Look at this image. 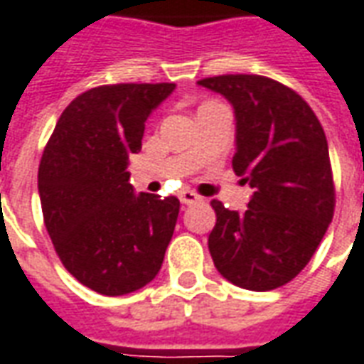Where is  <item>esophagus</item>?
Instances as JSON below:
<instances>
[{"mask_svg":"<svg viewBox=\"0 0 364 364\" xmlns=\"http://www.w3.org/2000/svg\"><path fill=\"white\" fill-rule=\"evenodd\" d=\"M179 200H181L183 204H195L200 203L203 198L196 195V193H193V191H181V193H179Z\"/></svg>","mask_w":364,"mask_h":364,"instance_id":"esophagus-1","label":"esophagus"}]
</instances>
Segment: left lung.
<instances>
[{"label": "left lung", "mask_w": 364, "mask_h": 364, "mask_svg": "<svg viewBox=\"0 0 364 364\" xmlns=\"http://www.w3.org/2000/svg\"><path fill=\"white\" fill-rule=\"evenodd\" d=\"M235 114L233 169L249 183L245 214L212 200L214 266L233 285L270 291L291 282L318 249L333 216L324 129L295 90L260 75L198 80Z\"/></svg>", "instance_id": "1"}]
</instances>
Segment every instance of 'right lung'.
I'll return each mask as SVG.
<instances>
[{"mask_svg":"<svg viewBox=\"0 0 364 364\" xmlns=\"http://www.w3.org/2000/svg\"><path fill=\"white\" fill-rule=\"evenodd\" d=\"M173 82L86 90L59 117L38 169L46 230L80 284L127 295L160 272L175 223V196L134 193L129 156L141 152L144 123Z\"/></svg>","mask_w":364,"mask_h":364,"instance_id":"add662e5","label":"right lung"}]
</instances>
